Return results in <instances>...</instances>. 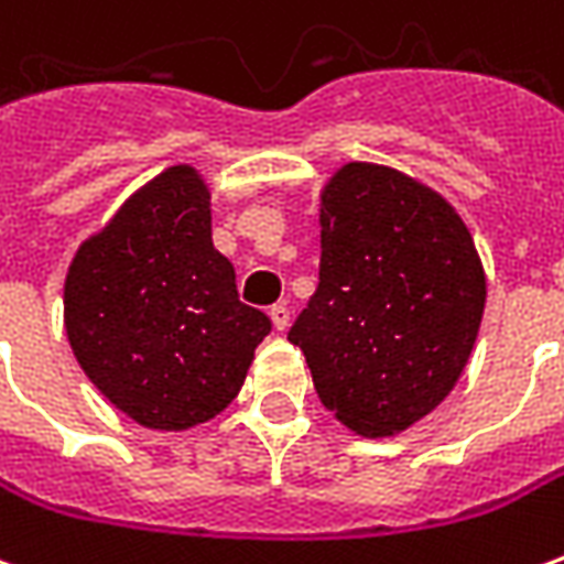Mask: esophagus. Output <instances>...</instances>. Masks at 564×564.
Here are the masks:
<instances>
[{
	"instance_id": "34e87169",
	"label": "esophagus",
	"mask_w": 564,
	"mask_h": 564,
	"mask_svg": "<svg viewBox=\"0 0 564 564\" xmlns=\"http://www.w3.org/2000/svg\"><path fill=\"white\" fill-rule=\"evenodd\" d=\"M269 317H271V323H274V329H278V332L290 329V307H286V305L271 307Z\"/></svg>"
}]
</instances>
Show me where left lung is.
<instances>
[{"label":"left lung","instance_id":"left-lung-1","mask_svg":"<svg viewBox=\"0 0 564 564\" xmlns=\"http://www.w3.org/2000/svg\"><path fill=\"white\" fill-rule=\"evenodd\" d=\"M319 250L290 341L338 423L399 435L447 399L477 341L486 274L471 232L423 181L347 162L319 193Z\"/></svg>","mask_w":564,"mask_h":564}]
</instances>
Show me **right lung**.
Returning a JSON list of instances; mask_svg holds the SVG:
<instances>
[{"label": "right lung", "mask_w": 564, "mask_h": 564, "mask_svg": "<svg viewBox=\"0 0 564 564\" xmlns=\"http://www.w3.org/2000/svg\"><path fill=\"white\" fill-rule=\"evenodd\" d=\"M63 319L93 387L160 432L220 414L271 332L210 241V189L193 165L156 174L78 247Z\"/></svg>", "instance_id": "1"}]
</instances>
